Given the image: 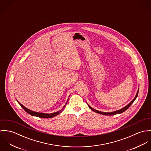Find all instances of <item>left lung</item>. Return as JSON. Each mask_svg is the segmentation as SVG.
Instances as JSON below:
<instances>
[{
	"label": "left lung",
	"instance_id": "left-lung-1",
	"mask_svg": "<svg viewBox=\"0 0 151 151\" xmlns=\"http://www.w3.org/2000/svg\"><path fill=\"white\" fill-rule=\"evenodd\" d=\"M138 91H139V89H138V91H137V95H136L135 97L134 98V99H133V100H132V101L129 103V105H127L126 107L122 108V109H120V110H119L115 111H113V112H110V113H105V112H102V111H100L96 110H95V109H94L91 108V106H89V105H88V106H89V108H90L92 111H95V112H96V113H99V114H104V115H106V116H111V115H115V114H120V113H122L124 112V111H126L127 109H128L130 107V106L131 105V104L134 102V101L135 100V99H136V98H137V97L138 96Z\"/></svg>",
	"mask_w": 151,
	"mask_h": 151
}]
</instances>
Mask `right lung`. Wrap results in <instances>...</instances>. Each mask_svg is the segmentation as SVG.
Instances as JSON below:
<instances>
[{
    "instance_id": "1",
    "label": "right lung",
    "mask_w": 151,
    "mask_h": 151,
    "mask_svg": "<svg viewBox=\"0 0 151 151\" xmlns=\"http://www.w3.org/2000/svg\"><path fill=\"white\" fill-rule=\"evenodd\" d=\"M67 101H68V100H67ZM17 102L20 104V105L22 106V109H24V110L26 112H27L28 114H31V115H32V116L39 117H41V118H47V119H48V118H52V117H55V116H57L58 114H60V113L65 109V105H66V104H67V102H66V104H65V105L63 106V109H62L61 110L59 111L55 112V113H51V114H46V113H38V112H35V111H31V110L28 109L27 108L24 107L19 102L17 101Z\"/></svg>"
}]
</instances>
